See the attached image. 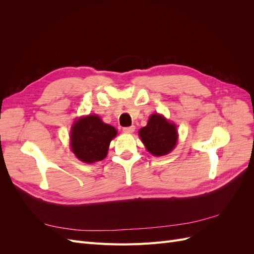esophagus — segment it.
<instances>
[{"label": "esophagus", "instance_id": "34e87169", "mask_svg": "<svg viewBox=\"0 0 254 254\" xmlns=\"http://www.w3.org/2000/svg\"><path fill=\"white\" fill-rule=\"evenodd\" d=\"M135 127L132 125V126H129V127H124L123 128V131H124L125 133H132L134 131Z\"/></svg>", "mask_w": 254, "mask_h": 254}]
</instances>
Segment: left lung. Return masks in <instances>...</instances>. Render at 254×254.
<instances>
[{"label": "left lung", "mask_w": 254, "mask_h": 254, "mask_svg": "<svg viewBox=\"0 0 254 254\" xmlns=\"http://www.w3.org/2000/svg\"><path fill=\"white\" fill-rule=\"evenodd\" d=\"M139 135L148 152L157 157L170 153L178 140L176 125L159 113L150 115L147 125L140 129Z\"/></svg>", "instance_id": "left-lung-1"}]
</instances>
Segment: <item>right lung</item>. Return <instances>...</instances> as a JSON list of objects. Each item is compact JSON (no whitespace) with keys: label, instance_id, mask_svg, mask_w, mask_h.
Wrapping results in <instances>:
<instances>
[{"label":"right lung","instance_id":"add662e5","mask_svg":"<svg viewBox=\"0 0 254 254\" xmlns=\"http://www.w3.org/2000/svg\"><path fill=\"white\" fill-rule=\"evenodd\" d=\"M118 131L96 114L79 118L71 129L70 144L74 155L84 163L102 161L108 153L110 142Z\"/></svg>","mask_w":254,"mask_h":254}]
</instances>
